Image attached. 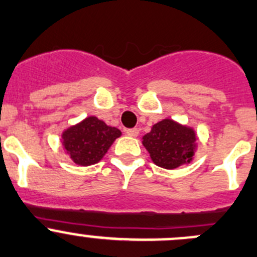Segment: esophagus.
<instances>
[{
  "instance_id": "1",
  "label": "esophagus",
  "mask_w": 257,
  "mask_h": 257,
  "mask_svg": "<svg viewBox=\"0 0 257 257\" xmlns=\"http://www.w3.org/2000/svg\"><path fill=\"white\" fill-rule=\"evenodd\" d=\"M126 134H128V136H131V137H137L138 134H140V129H138V128L128 129V131H126Z\"/></svg>"
}]
</instances>
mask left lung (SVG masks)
Masks as SVG:
<instances>
[{"mask_svg":"<svg viewBox=\"0 0 257 257\" xmlns=\"http://www.w3.org/2000/svg\"><path fill=\"white\" fill-rule=\"evenodd\" d=\"M142 145L153 164L175 170L193 162L198 150V136L191 126L166 117L153 124L150 133L142 137Z\"/></svg>","mask_w":257,"mask_h":257,"instance_id":"left-lung-1","label":"left lung"}]
</instances>
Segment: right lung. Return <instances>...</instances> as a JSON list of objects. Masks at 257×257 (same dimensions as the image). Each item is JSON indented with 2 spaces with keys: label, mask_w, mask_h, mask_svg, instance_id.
<instances>
[{
  "label": "right lung",
  "mask_w": 257,
  "mask_h": 257,
  "mask_svg": "<svg viewBox=\"0 0 257 257\" xmlns=\"http://www.w3.org/2000/svg\"><path fill=\"white\" fill-rule=\"evenodd\" d=\"M121 132L109 126L96 116H87L80 123L62 132V147L78 166H91L100 162Z\"/></svg>",
  "instance_id": "add662e5"
}]
</instances>
